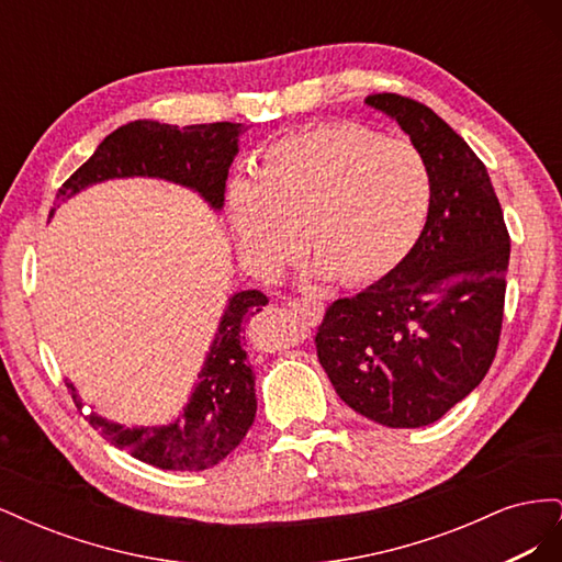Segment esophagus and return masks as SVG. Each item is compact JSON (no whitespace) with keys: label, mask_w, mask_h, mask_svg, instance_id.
<instances>
[{"label":"esophagus","mask_w":562,"mask_h":562,"mask_svg":"<svg viewBox=\"0 0 562 562\" xmlns=\"http://www.w3.org/2000/svg\"><path fill=\"white\" fill-rule=\"evenodd\" d=\"M285 307L293 314L302 316L304 321H312V323L321 321V316H323V302H316L312 297L310 300H288Z\"/></svg>","instance_id":"obj_1"}]
</instances>
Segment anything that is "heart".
<instances>
[{
    "label": "heart",
    "instance_id": "1",
    "mask_svg": "<svg viewBox=\"0 0 562 562\" xmlns=\"http://www.w3.org/2000/svg\"><path fill=\"white\" fill-rule=\"evenodd\" d=\"M431 201L417 147L356 124H321L271 143L250 180L232 182L227 217L236 246L262 274L293 258L300 236L318 277L361 285L407 258Z\"/></svg>",
    "mask_w": 562,
    "mask_h": 562
}]
</instances>
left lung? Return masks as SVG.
Wrapping results in <instances>:
<instances>
[{
    "label": "left lung",
    "instance_id": "8db88e82",
    "mask_svg": "<svg viewBox=\"0 0 562 562\" xmlns=\"http://www.w3.org/2000/svg\"><path fill=\"white\" fill-rule=\"evenodd\" d=\"M366 103L411 135L434 201L415 248L386 277L335 300L318 363L351 411L391 429L443 417L495 361L512 239L485 164L443 119L398 93Z\"/></svg>",
    "mask_w": 562,
    "mask_h": 562
}]
</instances>
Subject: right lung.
I'll list each match as a JSON object with an SVG mask.
<instances>
[{
  "instance_id": "add662e5",
  "label": "right lung",
  "mask_w": 562,
  "mask_h": 562,
  "mask_svg": "<svg viewBox=\"0 0 562 562\" xmlns=\"http://www.w3.org/2000/svg\"><path fill=\"white\" fill-rule=\"evenodd\" d=\"M239 133L241 124L232 122L178 128L138 119L110 133L93 157L63 182L56 201L60 206V201L95 182L140 176L190 187L211 203V209L220 211L225 203L229 166L239 151ZM54 211L50 209V215ZM267 302L260 291H241L229 297L190 403L176 422L166 427L128 429L91 413L87 415L91 427L114 448L157 469L203 471L215 467L241 443L258 411L255 375L246 359L241 330ZM67 389L81 411L75 384L67 382Z\"/></svg>"
}]
</instances>
